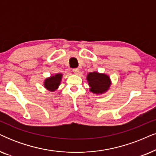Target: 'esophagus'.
Instances as JSON below:
<instances>
[{
	"instance_id": "1",
	"label": "esophagus",
	"mask_w": 156,
	"mask_h": 156,
	"mask_svg": "<svg viewBox=\"0 0 156 156\" xmlns=\"http://www.w3.org/2000/svg\"><path fill=\"white\" fill-rule=\"evenodd\" d=\"M73 72L75 74H78L79 72H80V69L78 68H76V69H73Z\"/></svg>"
}]
</instances>
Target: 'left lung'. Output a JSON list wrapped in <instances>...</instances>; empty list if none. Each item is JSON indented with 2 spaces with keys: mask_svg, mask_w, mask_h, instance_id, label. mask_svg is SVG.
Segmentation results:
<instances>
[{
  "mask_svg": "<svg viewBox=\"0 0 156 156\" xmlns=\"http://www.w3.org/2000/svg\"><path fill=\"white\" fill-rule=\"evenodd\" d=\"M87 80L90 86V91L93 94L101 95L109 90L112 84L110 77L104 73L94 71L87 75Z\"/></svg>",
  "mask_w": 156,
  "mask_h": 156,
  "instance_id": "left-lung-1",
  "label": "left lung"
}]
</instances>
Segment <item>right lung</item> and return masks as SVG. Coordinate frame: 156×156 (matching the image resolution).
Instances as JSON below:
<instances>
[{
    "instance_id": "1",
    "label": "right lung",
    "mask_w": 156,
    "mask_h": 156,
    "mask_svg": "<svg viewBox=\"0 0 156 156\" xmlns=\"http://www.w3.org/2000/svg\"><path fill=\"white\" fill-rule=\"evenodd\" d=\"M63 74L62 73H57L54 75L50 76L49 77L45 79L44 82V86L46 90L50 92H54L57 90L61 84Z\"/></svg>"
}]
</instances>
